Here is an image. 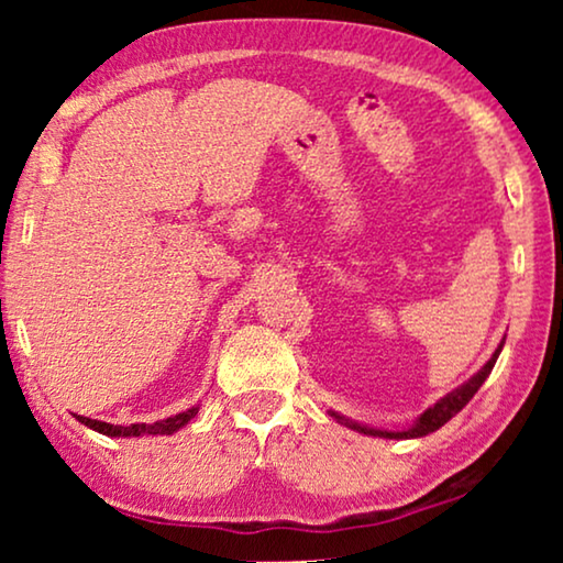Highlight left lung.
Returning <instances> with one entry per match:
<instances>
[{"label":"left lung","instance_id":"1","mask_svg":"<svg viewBox=\"0 0 563 563\" xmlns=\"http://www.w3.org/2000/svg\"><path fill=\"white\" fill-rule=\"evenodd\" d=\"M503 345H505V338H503V343L497 345V351L492 353V358L479 368V372H476V374L472 376V379L464 382V384H461V387H456L453 391H449V395H445V397L438 399V402H435L433 407H428V410L422 412L420 418L415 420L410 428H405V430H376V428L361 426V422L345 420L343 415H338V412H333V410H330V415H333V418H335L338 422H343V426H349L351 430H358V433L376 435V438H422V435L433 433V430L445 426V422H449V420L453 418V415L464 410V407L468 405V399H472V397L476 395V391H479L484 379H487V376L492 374V368H495L497 356H499V351H503Z\"/></svg>","mask_w":563,"mask_h":563}]
</instances>
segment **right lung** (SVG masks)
I'll use <instances>...</instances> for the list:
<instances>
[{"label": "right lung", "mask_w": 563, "mask_h": 563, "mask_svg": "<svg viewBox=\"0 0 563 563\" xmlns=\"http://www.w3.org/2000/svg\"><path fill=\"white\" fill-rule=\"evenodd\" d=\"M197 410L199 407H191V410H187V412H179V415H174V418L151 422V426H145V422H133V426H110V422L84 418V415H76V418H79V422H84V426L97 430V433H102V435L137 438V435H172L179 428L187 426V422L197 415Z\"/></svg>", "instance_id": "1"}]
</instances>
